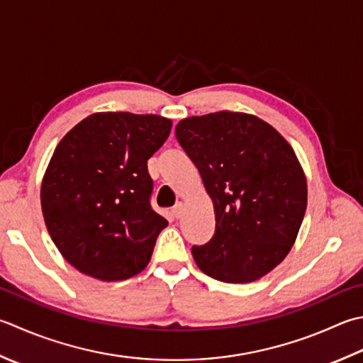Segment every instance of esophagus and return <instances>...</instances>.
I'll return each mask as SVG.
<instances>
[{
    "label": "esophagus",
    "mask_w": 363,
    "mask_h": 363,
    "mask_svg": "<svg viewBox=\"0 0 363 363\" xmlns=\"http://www.w3.org/2000/svg\"><path fill=\"white\" fill-rule=\"evenodd\" d=\"M182 212H184V204H182V203H176V204H174V208L172 209V214H173V217H176V218L182 217Z\"/></svg>",
    "instance_id": "esophagus-1"
}]
</instances>
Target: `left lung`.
I'll list each match as a JSON object with an SVG mask.
<instances>
[{
    "mask_svg": "<svg viewBox=\"0 0 363 363\" xmlns=\"http://www.w3.org/2000/svg\"><path fill=\"white\" fill-rule=\"evenodd\" d=\"M176 138L214 203V236L191 247L196 266L225 283L271 272L307 209V179L293 147L262 119L233 111L182 119Z\"/></svg>",
    "mask_w": 363,
    "mask_h": 363,
    "instance_id": "obj_1",
    "label": "left lung"
}]
</instances>
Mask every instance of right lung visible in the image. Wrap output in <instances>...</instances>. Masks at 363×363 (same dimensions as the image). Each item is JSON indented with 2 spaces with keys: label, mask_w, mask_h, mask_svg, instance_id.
I'll use <instances>...</instances> for the list:
<instances>
[{
  "label": "right lung",
  "mask_w": 363,
  "mask_h": 363,
  "mask_svg": "<svg viewBox=\"0 0 363 363\" xmlns=\"http://www.w3.org/2000/svg\"><path fill=\"white\" fill-rule=\"evenodd\" d=\"M172 121L157 115L94 113L56 146L40 187L55 245L78 271L104 281L143 271L168 225L151 208L147 160Z\"/></svg>",
  "instance_id": "add662e5"
}]
</instances>
